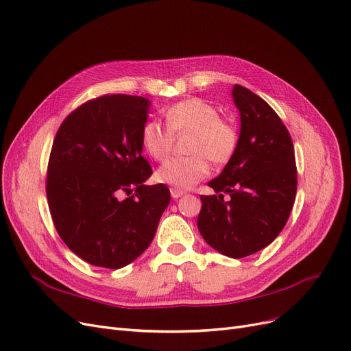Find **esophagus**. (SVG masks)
Returning a JSON list of instances; mask_svg holds the SVG:
<instances>
[{
	"instance_id": "34e87169",
	"label": "esophagus",
	"mask_w": 351,
	"mask_h": 351,
	"mask_svg": "<svg viewBox=\"0 0 351 351\" xmlns=\"http://www.w3.org/2000/svg\"><path fill=\"white\" fill-rule=\"evenodd\" d=\"M170 191H171V197H173V199L183 197V195L186 194V191H183V190H178V189H171Z\"/></svg>"
}]
</instances>
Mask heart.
I'll use <instances>...</instances> for the list:
<instances>
[{"label":"heart","instance_id":"heart-1","mask_svg":"<svg viewBox=\"0 0 351 351\" xmlns=\"http://www.w3.org/2000/svg\"><path fill=\"white\" fill-rule=\"evenodd\" d=\"M167 127L149 119L141 130V144L149 156L161 161L170 154L173 134L191 132L187 149L189 157H176L165 161L156 173L157 181L178 190L197 184L210 171L208 158L216 164L228 162L236 152L239 135L232 123L220 118L215 105L189 97L171 105L164 114Z\"/></svg>","mask_w":351,"mask_h":351}]
</instances>
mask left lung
<instances>
[{
	"mask_svg": "<svg viewBox=\"0 0 351 351\" xmlns=\"http://www.w3.org/2000/svg\"><path fill=\"white\" fill-rule=\"evenodd\" d=\"M232 96L241 114L239 144L208 183L218 195H200L197 228L213 249L239 259L272 243L284 229L295 202L297 167L291 135L276 112L241 85ZM221 192L231 195L229 202Z\"/></svg>",
	"mask_w": 351,
	"mask_h": 351,
	"instance_id": "1",
	"label": "left lung"
}]
</instances>
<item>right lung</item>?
I'll use <instances>...</instances> for the list:
<instances>
[{
	"instance_id": "obj_1",
	"label": "right lung",
	"mask_w": 351,
	"mask_h": 351,
	"mask_svg": "<svg viewBox=\"0 0 351 351\" xmlns=\"http://www.w3.org/2000/svg\"><path fill=\"white\" fill-rule=\"evenodd\" d=\"M151 102L105 95L75 109L53 141L46 193L56 230L83 261L119 269L149 246L170 203L164 184L145 186L141 130Z\"/></svg>"
}]
</instances>
